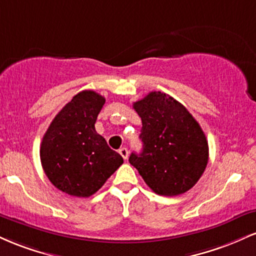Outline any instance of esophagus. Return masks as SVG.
<instances>
[{
	"mask_svg": "<svg viewBox=\"0 0 256 256\" xmlns=\"http://www.w3.org/2000/svg\"><path fill=\"white\" fill-rule=\"evenodd\" d=\"M119 154L122 155V158H128V148H125V146H122V148H120L119 149Z\"/></svg>",
	"mask_w": 256,
	"mask_h": 256,
	"instance_id": "1",
	"label": "esophagus"
}]
</instances>
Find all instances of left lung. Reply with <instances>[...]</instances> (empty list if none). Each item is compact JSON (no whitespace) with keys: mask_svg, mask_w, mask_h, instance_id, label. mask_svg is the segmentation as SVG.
I'll return each instance as SVG.
<instances>
[{"mask_svg":"<svg viewBox=\"0 0 256 256\" xmlns=\"http://www.w3.org/2000/svg\"><path fill=\"white\" fill-rule=\"evenodd\" d=\"M142 119L143 150L130 164L158 195L177 196L198 183L208 162L204 132L177 100L152 91L134 104Z\"/></svg>","mask_w":256,"mask_h":256,"instance_id":"left-lung-1","label":"left lung"}]
</instances>
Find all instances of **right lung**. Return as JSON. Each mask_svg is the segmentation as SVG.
<instances>
[{"mask_svg":"<svg viewBox=\"0 0 256 256\" xmlns=\"http://www.w3.org/2000/svg\"><path fill=\"white\" fill-rule=\"evenodd\" d=\"M104 101L95 91H80L52 119L40 143L44 173L71 196L94 195L124 162L95 130Z\"/></svg>","mask_w":256,"mask_h":256,"instance_id":"add662e5","label":"right lung"}]
</instances>
